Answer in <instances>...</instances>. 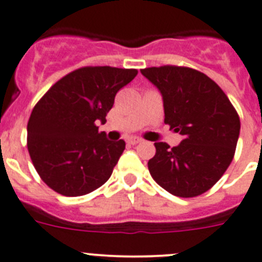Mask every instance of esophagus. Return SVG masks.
<instances>
[{
	"mask_svg": "<svg viewBox=\"0 0 262 262\" xmlns=\"http://www.w3.org/2000/svg\"><path fill=\"white\" fill-rule=\"evenodd\" d=\"M126 142H128L129 145H137V143L142 142V140L138 138V137H129L128 140H126Z\"/></svg>",
	"mask_w": 262,
	"mask_h": 262,
	"instance_id": "1",
	"label": "esophagus"
}]
</instances>
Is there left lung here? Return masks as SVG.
I'll return each instance as SVG.
<instances>
[{
  "instance_id": "8db88e82",
  "label": "left lung",
  "mask_w": 262,
  "mask_h": 262,
  "mask_svg": "<svg viewBox=\"0 0 262 262\" xmlns=\"http://www.w3.org/2000/svg\"><path fill=\"white\" fill-rule=\"evenodd\" d=\"M141 73L162 94L164 122L183 136L172 148L166 142L154 143L157 152L148 160V171L171 194H202L232 162L239 115L222 89L199 70L166 65Z\"/></svg>"
}]
</instances>
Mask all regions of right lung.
<instances>
[{"label": "right lung", "instance_id": "add662e5", "mask_svg": "<svg viewBox=\"0 0 262 262\" xmlns=\"http://www.w3.org/2000/svg\"><path fill=\"white\" fill-rule=\"evenodd\" d=\"M136 69L84 67L56 82L40 99L27 124L35 169L51 189L77 197L102 187L119 162L125 141L107 140L104 124L117 91Z\"/></svg>", "mask_w": 262, "mask_h": 262}]
</instances>
